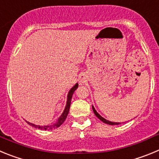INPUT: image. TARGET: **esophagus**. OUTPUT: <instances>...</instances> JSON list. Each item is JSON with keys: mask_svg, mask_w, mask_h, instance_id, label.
<instances>
[{"mask_svg": "<svg viewBox=\"0 0 159 159\" xmlns=\"http://www.w3.org/2000/svg\"><path fill=\"white\" fill-rule=\"evenodd\" d=\"M85 78H84V77H81V82H84V81H85Z\"/></svg>", "mask_w": 159, "mask_h": 159, "instance_id": "esophagus-1", "label": "esophagus"}]
</instances>
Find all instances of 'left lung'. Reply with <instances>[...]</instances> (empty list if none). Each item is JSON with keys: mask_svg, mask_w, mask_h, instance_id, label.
Wrapping results in <instances>:
<instances>
[{"mask_svg": "<svg viewBox=\"0 0 159 159\" xmlns=\"http://www.w3.org/2000/svg\"><path fill=\"white\" fill-rule=\"evenodd\" d=\"M93 112H94V114H95V115H96V116H97V118H98V119H100V120H101L102 121V122H104V124H109V125H117V124H120V123L110 122V121L107 120H105V119H104V118H103V117L101 116H100L99 114L97 113V111H96L95 108H94V107H93Z\"/></svg>", "mask_w": 159, "mask_h": 159, "instance_id": "left-lung-1", "label": "left lung"}]
</instances>
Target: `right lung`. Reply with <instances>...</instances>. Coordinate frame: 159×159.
<instances>
[{
  "mask_svg": "<svg viewBox=\"0 0 159 159\" xmlns=\"http://www.w3.org/2000/svg\"><path fill=\"white\" fill-rule=\"evenodd\" d=\"M78 87V84H76V85H74L70 90L69 93H68V97H67V102H66V108L64 111L62 112V114L61 115V116L59 117L58 119V122L56 124H53V125H50V126H39V125H35L33 124H31L29 122H27L29 125L32 126V127H35V128H39V129H42V130H52L54 128H57L58 127L62 125V124L64 123V121L66 120V119L67 115L69 113L70 111V103H71V98H72V96L74 92L76 90V89Z\"/></svg>",
  "mask_w": 159,
  "mask_h": 159,
  "instance_id": "right-lung-1",
  "label": "right lung"
}]
</instances>
